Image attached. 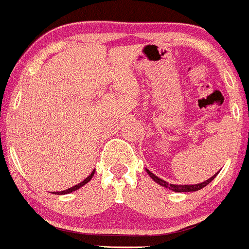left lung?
I'll return each instance as SVG.
<instances>
[{"mask_svg":"<svg viewBox=\"0 0 249 249\" xmlns=\"http://www.w3.org/2000/svg\"><path fill=\"white\" fill-rule=\"evenodd\" d=\"M146 171H147V173H148V175H149V177H151L152 179H153L154 181H157V183H158V184H160V185L165 186V188H166V189H170V190H172V191H176V192H191V191H198V190L203 189V188H204V186H207L208 184H209L210 181L213 180V179L215 178L216 176H217V173H218V172H217V173H216V175H213V177L208 179V180L203 181V183H200V184H196V185H175V184H168L167 181H165V180H162V179L158 178L157 176H154L153 173L151 172V171H148V170H146Z\"/></svg>","mask_w":249,"mask_h":249,"instance_id":"left-lung-1","label":"left lung"}]
</instances>
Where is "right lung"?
I'll return each mask as SVG.
<instances>
[{
	"label": "right lung",
	"instance_id": "1",
	"mask_svg": "<svg viewBox=\"0 0 249 249\" xmlns=\"http://www.w3.org/2000/svg\"><path fill=\"white\" fill-rule=\"evenodd\" d=\"M92 176H93V172H92L91 175H90V176H88V177L85 178L84 180H83V181H81V183H79V184H77V185L72 186V188L68 189V190H64V191H60V192H54V194H55V195H66V194H70V192H72V191H76V190H78L79 188H82L83 185H85V184H87L88 181H90V180H91Z\"/></svg>",
	"mask_w": 249,
	"mask_h": 249
}]
</instances>
